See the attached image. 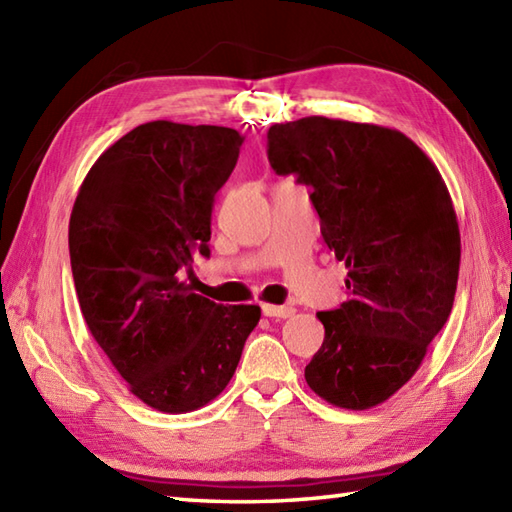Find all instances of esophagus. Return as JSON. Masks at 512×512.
<instances>
[{"label":"esophagus","mask_w":512,"mask_h":512,"mask_svg":"<svg viewBox=\"0 0 512 512\" xmlns=\"http://www.w3.org/2000/svg\"><path fill=\"white\" fill-rule=\"evenodd\" d=\"M262 312L266 314V317H273V319H288V317H292V314H295V308H290V306H273V303H264Z\"/></svg>","instance_id":"esophagus-1"}]
</instances>
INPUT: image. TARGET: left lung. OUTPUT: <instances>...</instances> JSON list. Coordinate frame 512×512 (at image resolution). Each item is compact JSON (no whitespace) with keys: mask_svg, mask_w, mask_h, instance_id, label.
Here are the masks:
<instances>
[{"mask_svg":"<svg viewBox=\"0 0 512 512\" xmlns=\"http://www.w3.org/2000/svg\"><path fill=\"white\" fill-rule=\"evenodd\" d=\"M279 176L312 187L321 235L347 268V301L306 365L314 394L369 409L418 372L447 323L460 273V228L438 167L389 127L306 116L268 129Z\"/></svg>","mask_w":512,"mask_h":512,"instance_id":"8db88e82","label":"left lung"}]
</instances>
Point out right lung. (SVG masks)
I'll return each mask as SVG.
<instances>
[{
	"instance_id": "1",
	"label": "right lung",
	"mask_w": 512,
	"mask_h": 512,
	"mask_svg": "<svg viewBox=\"0 0 512 512\" xmlns=\"http://www.w3.org/2000/svg\"><path fill=\"white\" fill-rule=\"evenodd\" d=\"M242 143L231 127L138 125L94 162L70 215L83 319L129 391L162 413L220 396L262 317L180 279L195 255H211L213 200Z\"/></svg>"
}]
</instances>
